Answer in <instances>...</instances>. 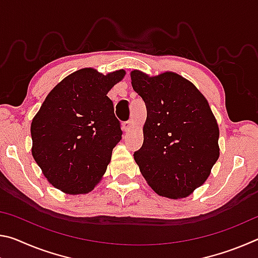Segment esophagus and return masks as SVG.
<instances>
[{"label":"esophagus","mask_w":258,"mask_h":258,"mask_svg":"<svg viewBox=\"0 0 258 258\" xmlns=\"http://www.w3.org/2000/svg\"><path fill=\"white\" fill-rule=\"evenodd\" d=\"M132 126H133V121L128 120V121H125V123L123 124V128L126 131V132H127V131L132 128Z\"/></svg>","instance_id":"obj_1"}]
</instances>
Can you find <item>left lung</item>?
I'll list each match as a JSON object with an SVG mask.
<instances>
[{
    "label": "left lung",
    "mask_w": 258,
    "mask_h": 258,
    "mask_svg": "<svg viewBox=\"0 0 258 258\" xmlns=\"http://www.w3.org/2000/svg\"><path fill=\"white\" fill-rule=\"evenodd\" d=\"M131 81L147 107L135 163L157 195L185 198L206 182L220 157L215 116L203 93L176 73L149 76L135 69Z\"/></svg>",
    "instance_id": "obj_1"
}]
</instances>
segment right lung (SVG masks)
<instances>
[{
    "instance_id": "right-lung-1",
    "label": "right lung",
    "mask_w": 258,
    "mask_h": 258,
    "mask_svg": "<svg viewBox=\"0 0 258 258\" xmlns=\"http://www.w3.org/2000/svg\"><path fill=\"white\" fill-rule=\"evenodd\" d=\"M124 69L99 73L82 68L47 94L30 125L32 155L50 184L66 195H85L106 173L121 140L113 104L107 97Z\"/></svg>"
}]
</instances>
